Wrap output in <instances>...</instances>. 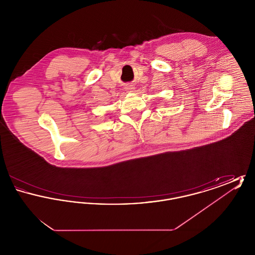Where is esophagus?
Listing matches in <instances>:
<instances>
[{"label": "esophagus", "mask_w": 255, "mask_h": 255, "mask_svg": "<svg viewBox=\"0 0 255 255\" xmlns=\"http://www.w3.org/2000/svg\"><path fill=\"white\" fill-rule=\"evenodd\" d=\"M125 90L127 92H129V93H132V92H133V90H134V87H133V85L128 84V85H126V87H125Z\"/></svg>", "instance_id": "obj_1"}]
</instances>
